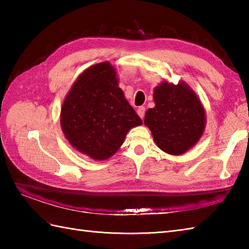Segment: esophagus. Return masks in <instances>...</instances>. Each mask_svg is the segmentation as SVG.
I'll return each mask as SVG.
<instances>
[{"mask_svg":"<svg viewBox=\"0 0 249 249\" xmlns=\"http://www.w3.org/2000/svg\"><path fill=\"white\" fill-rule=\"evenodd\" d=\"M137 113H138L141 119H143L145 114V107H139L138 110H137Z\"/></svg>","mask_w":249,"mask_h":249,"instance_id":"obj_1","label":"esophagus"}]
</instances>
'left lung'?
<instances>
[{"mask_svg":"<svg viewBox=\"0 0 249 249\" xmlns=\"http://www.w3.org/2000/svg\"><path fill=\"white\" fill-rule=\"evenodd\" d=\"M155 107L146 111L144 124L157 146L171 155H181L202 136L205 112L197 95L184 81L161 82L154 89Z\"/></svg>","mask_w":249,"mask_h":249,"instance_id":"8db88e82","label":"left lung"}]
</instances>
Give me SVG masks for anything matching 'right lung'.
Masks as SVG:
<instances>
[{
  "label": "right lung",
  "instance_id": "right-lung-1",
  "mask_svg": "<svg viewBox=\"0 0 249 249\" xmlns=\"http://www.w3.org/2000/svg\"><path fill=\"white\" fill-rule=\"evenodd\" d=\"M118 82L109 62L95 64L77 78L62 106L61 127L67 140L95 160L112 156L129 129L142 124Z\"/></svg>",
  "mask_w": 249,
  "mask_h": 249
}]
</instances>
